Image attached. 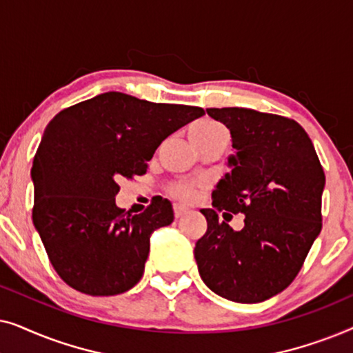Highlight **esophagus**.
<instances>
[{
    "instance_id": "34e87169",
    "label": "esophagus",
    "mask_w": 353,
    "mask_h": 353,
    "mask_svg": "<svg viewBox=\"0 0 353 353\" xmlns=\"http://www.w3.org/2000/svg\"><path fill=\"white\" fill-rule=\"evenodd\" d=\"M173 210H175L176 219H180V216L186 215L188 212H190V209H188V207L183 205V204H175V205H173Z\"/></svg>"
}]
</instances>
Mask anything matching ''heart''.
<instances>
[{
	"label": "heart",
	"instance_id": "b5f03b06",
	"mask_svg": "<svg viewBox=\"0 0 353 353\" xmlns=\"http://www.w3.org/2000/svg\"><path fill=\"white\" fill-rule=\"evenodd\" d=\"M221 127L219 123L215 122H210V120H204V122H199L196 125H192V128L190 130V133H194V134H209L212 132H216V130H220ZM173 192L180 197V199H191L192 194H194V188L191 185H178L173 188Z\"/></svg>",
	"mask_w": 353,
	"mask_h": 353
}]
</instances>
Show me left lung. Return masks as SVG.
Returning a JSON list of instances; mask_svg holds the SVG:
<instances>
[{"instance_id": "8db88e82", "label": "left lung", "mask_w": 353, "mask_h": 353, "mask_svg": "<svg viewBox=\"0 0 353 353\" xmlns=\"http://www.w3.org/2000/svg\"><path fill=\"white\" fill-rule=\"evenodd\" d=\"M230 130V173L216 183L214 209H201L205 234L194 259L205 286L241 303L283 292L321 231L325 172L296 120L244 108L207 109ZM243 213L234 232L218 212Z\"/></svg>"}]
</instances>
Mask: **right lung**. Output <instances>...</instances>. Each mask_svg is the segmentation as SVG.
Segmentation results:
<instances>
[{"label":"right lung","mask_w":353,"mask_h":353,"mask_svg":"<svg viewBox=\"0 0 353 353\" xmlns=\"http://www.w3.org/2000/svg\"><path fill=\"white\" fill-rule=\"evenodd\" d=\"M204 115L109 91L61 110L33 157V225L57 274L77 291L115 296L143 276L154 231L173 221L154 197L143 214L115 205L119 180L146 173L163 139Z\"/></svg>","instance_id":"obj_1"}]
</instances>
